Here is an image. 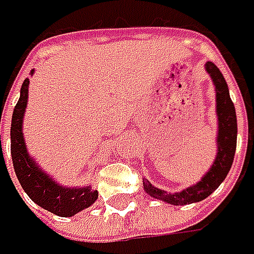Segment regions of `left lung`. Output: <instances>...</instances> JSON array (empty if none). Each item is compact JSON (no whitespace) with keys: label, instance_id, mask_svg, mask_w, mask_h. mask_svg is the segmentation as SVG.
<instances>
[{"label":"left lung","instance_id":"obj_1","mask_svg":"<svg viewBox=\"0 0 254 254\" xmlns=\"http://www.w3.org/2000/svg\"><path fill=\"white\" fill-rule=\"evenodd\" d=\"M204 68L214 84L216 91V116H217V153L213 164L207 173L196 184L184 189L182 191L169 193L143 179V187L148 196L161 200L164 203L183 206L204 200L209 197L226 179L227 173L232 169L235 159L236 143H237V119H236L235 104L229 94V87L219 70L211 61L206 63Z\"/></svg>","mask_w":254,"mask_h":254}]
</instances>
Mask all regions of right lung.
<instances>
[{
	"instance_id": "1",
	"label": "right lung",
	"mask_w": 254,
	"mask_h": 254,
	"mask_svg": "<svg viewBox=\"0 0 254 254\" xmlns=\"http://www.w3.org/2000/svg\"><path fill=\"white\" fill-rule=\"evenodd\" d=\"M30 74L32 75L34 70ZM28 85L30 80L27 78L21 85L18 103L14 108L11 121V157L14 170L21 187L34 203L57 216L71 217L94 204L98 191L93 190L91 186L67 187L57 183L38 166V163L28 153L22 133V121L28 104Z\"/></svg>"
}]
</instances>
